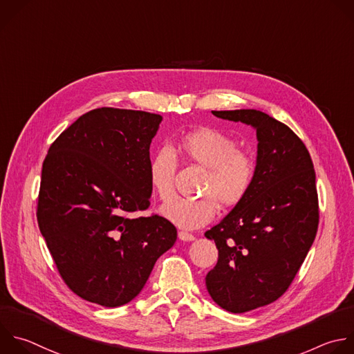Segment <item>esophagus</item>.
Returning a JSON list of instances; mask_svg holds the SVG:
<instances>
[{
	"label": "esophagus",
	"instance_id": "esophagus-1",
	"mask_svg": "<svg viewBox=\"0 0 354 354\" xmlns=\"http://www.w3.org/2000/svg\"><path fill=\"white\" fill-rule=\"evenodd\" d=\"M178 236H179V239H180V241H183V242H192V241H194V236H193V234H192V233H189V232H186V230H179Z\"/></svg>",
	"mask_w": 354,
	"mask_h": 354
}]
</instances>
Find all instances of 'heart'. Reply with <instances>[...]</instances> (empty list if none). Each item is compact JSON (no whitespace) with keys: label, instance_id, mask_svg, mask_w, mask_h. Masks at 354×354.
<instances>
[{"label":"heart","instance_id":"heart-1","mask_svg":"<svg viewBox=\"0 0 354 354\" xmlns=\"http://www.w3.org/2000/svg\"><path fill=\"white\" fill-rule=\"evenodd\" d=\"M176 153L205 169L200 193L194 200H175L162 207V215L182 229H197L208 223L218 212L219 204L234 207L250 193L256 179V160L229 135L211 128L186 133L178 143ZM178 167L175 153L158 149L149 164V180L162 201L175 196L174 176Z\"/></svg>","mask_w":354,"mask_h":354}]
</instances>
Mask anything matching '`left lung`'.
<instances>
[{"label": "left lung", "instance_id": "obj_1", "mask_svg": "<svg viewBox=\"0 0 354 354\" xmlns=\"http://www.w3.org/2000/svg\"><path fill=\"white\" fill-rule=\"evenodd\" d=\"M212 113L257 132V171L250 193L205 232L218 249L216 266L205 277L209 296L226 311L246 313L288 290L315 239V171L300 138L268 113Z\"/></svg>", "mask_w": 354, "mask_h": 354}]
</instances>
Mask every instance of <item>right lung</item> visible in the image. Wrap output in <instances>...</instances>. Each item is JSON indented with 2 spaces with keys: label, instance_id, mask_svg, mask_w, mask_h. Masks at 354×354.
Returning <instances> with one entry per match:
<instances>
[{
  "label": "right lung",
  "instance_id": "obj_1",
  "mask_svg": "<svg viewBox=\"0 0 354 354\" xmlns=\"http://www.w3.org/2000/svg\"><path fill=\"white\" fill-rule=\"evenodd\" d=\"M162 116L102 106L83 113L50 146L37 222L57 270L79 297L118 307L135 299L176 241L150 207V145Z\"/></svg>",
  "mask_w": 354,
  "mask_h": 354
}]
</instances>
